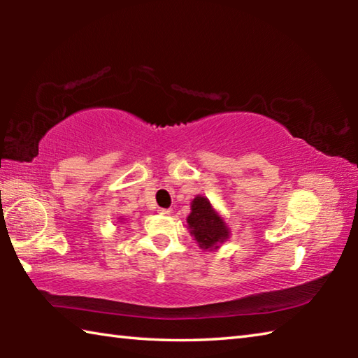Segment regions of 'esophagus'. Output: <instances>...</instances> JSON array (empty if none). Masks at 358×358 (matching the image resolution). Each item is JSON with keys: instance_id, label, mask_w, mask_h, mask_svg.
<instances>
[{"instance_id": "1", "label": "esophagus", "mask_w": 358, "mask_h": 358, "mask_svg": "<svg viewBox=\"0 0 358 358\" xmlns=\"http://www.w3.org/2000/svg\"><path fill=\"white\" fill-rule=\"evenodd\" d=\"M157 211H159L161 215H172L173 213V210H171V208H159Z\"/></svg>"}]
</instances>
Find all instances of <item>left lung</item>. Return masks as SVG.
I'll return each mask as SVG.
<instances>
[{"instance_id":"8db88e82","label":"left lung","mask_w":358,"mask_h":358,"mask_svg":"<svg viewBox=\"0 0 358 358\" xmlns=\"http://www.w3.org/2000/svg\"><path fill=\"white\" fill-rule=\"evenodd\" d=\"M187 227L202 250H217L229 238L230 230L226 221L211 207L207 197L197 196L191 202V213L187 216Z\"/></svg>"}]
</instances>
